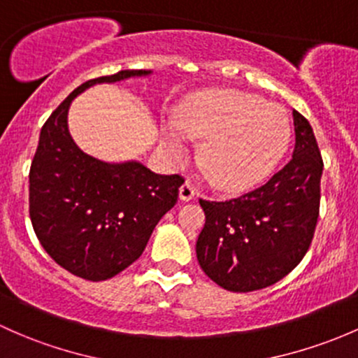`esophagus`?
<instances>
[{
  "label": "esophagus",
  "mask_w": 358,
  "mask_h": 358,
  "mask_svg": "<svg viewBox=\"0 0 358 358\" xmlns=\"http://www.w3.org/2000/svg\"><path fill=\"white\" fill-rule=\"evenodd\" d=\"M178 195H180V199H182V201H185V202L192 201V199L195 197V190H194V187H192L189 182H185V183H183L182 187H180Z\"/></svg>",
  "instance_id": "34e87169"
}]
</instances>
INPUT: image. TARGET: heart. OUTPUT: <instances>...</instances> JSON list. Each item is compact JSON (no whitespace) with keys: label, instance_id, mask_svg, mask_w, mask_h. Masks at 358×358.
<instances>
[{"label":"heart","instance_id":"obj_1","mask_svg":"<svg viewBox=\"0 0 358 358\" xmlns=\"http://www.w3.org/2000/svg\"><path fill=\"white\" fill-rule=\"evenodd\" d=\"M204 141L201 161L214 187L245 192L268 180L292 142L287 111L255 94L217 90L187 99L161 129V149L173 163Z\"/></svg>","mask_w":358,"mask_h":358}]
</instances>
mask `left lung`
Listing matches in <instances>:
<instances>
[{"label":"left lung","mask_w":358,"mask_h":358,"mask_svg":"<svg viewBox=\"0 0 358 358\" xmlns=\"http://www.w3.org/2000/svg\"><path fill=\"white\" fill-rule=\"evenodd\" d=\"M292 161L266 185L224 202L199 201L206 224L195 252L202 271L229 292H255L296 268L314 236L322 157L310 123L293 110Z\"/></svg>","instance_id":"1"}]
</instances>
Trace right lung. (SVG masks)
Here are the masks:
<instances>
[{
	"label": "right lung",
	"instance_id": "obj_1",
	"mask_svg": "<svg viewBox=\"0 0 358 358\" xmlns=\"http://www.w3.org/2000/svg\"><path fill=\"white\" fill-rule=\"evenodd\" d=\"M150 73L122 70L87 80L41 129L29 175L30 221L52 261L84 280H110L141 257L152 229L176 204L183 178L157 175L138 161L106 163L85 154L70 135V104L96 84Z\"/></svg>",
	"mask_w": 358,
	"mask_h": 358
}]
</instances>
